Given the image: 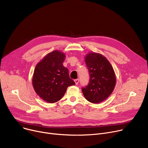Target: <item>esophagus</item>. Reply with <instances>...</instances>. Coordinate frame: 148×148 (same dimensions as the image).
I'll return each instance as SVG.
<instances>
[{
    "instance_id": "esophagus-1",
    "label": "esophagus",
    "mask_w": 148,
    "mask_h": 148,
    "mask_svg": "<svg viewBox=\"0 0 148 148\" xmlns=\"http://www.w3.org/2000/svg\"><path fill=\"white\" fill-rule=\"evenodd\" d=\"M74 82L75 83V85H77L78 84V82H79V80H78V79H75L74 80Z\"/></svg>"
}]
</instances>
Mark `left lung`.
Returning <instances> with one entry per match:
<instances>
[{
	"mask_svg": "<svg viewBox=\"0 0 148 148\" xmlns=\"http://www.w3.org/2000/svg\"><path fill=\"white\" fill-rule=\"evenodd\" d=\"M84 61L89 71L90 81L82 88L86 99L91 103H99L109 97L116 84V75L111 64L102 54L88 53Z\"/></svg>",
	"mask_w": 148,
	"mask_h": 148,
	"instance_id": "8db88e82",
	"label": "left lung"
}]
</instances>
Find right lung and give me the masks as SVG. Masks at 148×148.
Listing matches in <instances>:
<instances>
[{"mask_svg": "<svg viewBox=\"0 0 148 148\" xmlns=\"http://www.w3.org/2000/svg\"><path fill=\"white\" fill-rule=\"evenodd\" d=\"M65 57L64 52L55 50L47 54L34 68L32 78L34 90L46 102L60 101L68 87L75 85L69 76L68 68L62 64Z\"/></svg>", "mask_w": 148, "mask_h": 148, "instance_id": "add662e5", "label": "right lung"}]
</instances>
